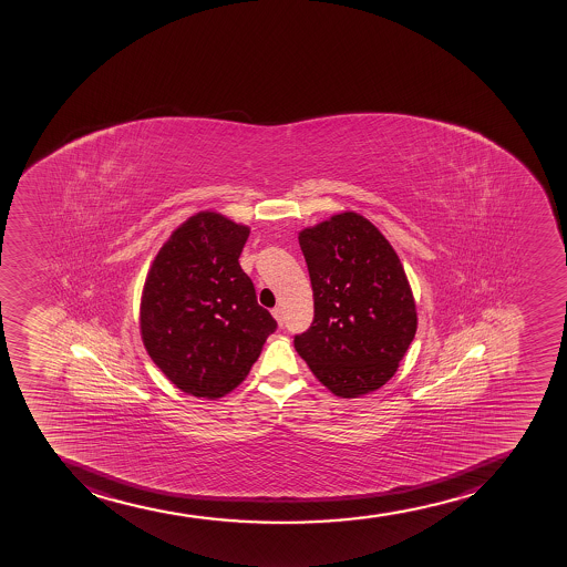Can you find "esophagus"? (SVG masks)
<instances>
[{"mask_svg": "<svg viewBox=\"0 0 567 567\" xmlns=\"http://www.w3.org/2000/svg\"><path fill=\"white\" fill-rule=\"evenodd\" d=\"M272 316L276 317V321H278V324H284V310H281L280 306L272 310Z\"/></svg>", "mask_w": 567, "mask_h": 567, "instance_id": "1", "label": "esophagus"}]
</instances>
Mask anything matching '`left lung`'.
I'll return each instance as SVG.
<instances>
[{"mask_svg":"<svg viewBox=\"0 0 567 567\" xmlns=\"http://www.w3.org/2000/svg\"><path fill=\"white\" fill-rule=\"evenodd\" d=\"M316 316L295 336L313 375L340 398L394 377L416 334V306L400 257L364 216L343 213L298 237Z\"/></svg>","mask_w":567,"mask_h":567,"instance_id":"left-lung-1","label":"left lung"}]
</instances>
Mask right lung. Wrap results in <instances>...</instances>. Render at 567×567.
<instances>
[{
  "instance_id": "1",
  "label": "right lung",
  "mask_w": 567,
  "mask_h": 567,
  "mask_svg": "<svg viewBox=\"0 0 567 567\" xmlns=\"http://www.w3.org/2000/svg\"><path fill=\"white\" fill-rule=\"evenodd\" d=\"M248 233L215 213L192 216L162 246L145 281V349L186 394L215 400L231 392L278 328L240 269Z\"/></svg>"
}]
</instances>
